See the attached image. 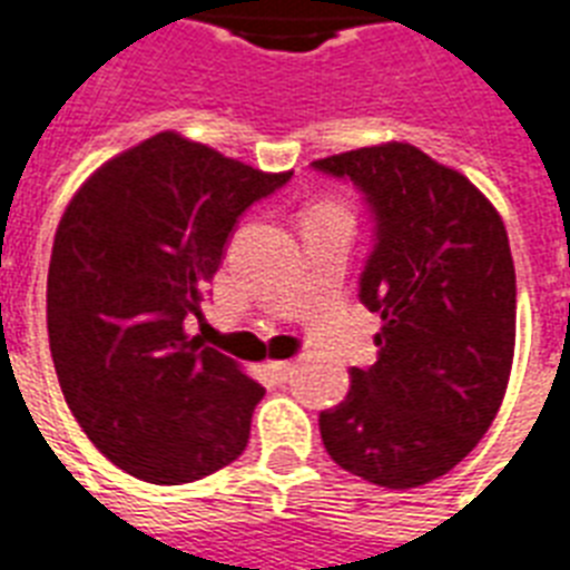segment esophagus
<instances>
[{
	"instance_id": "obj_1",
	"label": "esophagus",
	"mask_w": 570,
	"mask_h": 570,
	"mask_svg": "<svg viewBox=\"0 0 570 570\" xmlns=\"http://www.w3.org/2000/svg\"><path fill=\"white\" fill-rule=\"evenodd\" d=\"M269 372L275 374L277 381L286 383L295 374V363H289V360H277V363H269Z\"/></svg>"
}]
</instances>
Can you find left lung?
<instances>
[{
    "instance_id": "left-lung-1",
    "label": "left lung",
    "mask_w": 570,
    "mask_h": 570,
    "mask_svg": "<svg viewBox=\"0 0 570 570\" xmlns=\"http://www.w3.org/2000/svg\"><path fill=\"white\" fill-rule=\"evenodd\" d=\"M360 189L374 245L360 301L381 313L377 363L351 368L345 401L318 413L336 465L386 489L442 478L474 451L507 392L515 266L489 198L410 142L313 160Z\"/></svg>"
}]
</instances>
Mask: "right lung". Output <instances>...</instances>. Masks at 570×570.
Segmentation results:
<instances>
[{
    "instance_id": "obj_1",
    "label": "right lung",
    "mask_w": 570,
    "mask_h": 570,
    "mask_svg": "<svg viewBox=\"0 0 570 570\" xmlns=\"http://www.w3.org/2000/svg\"><path fill=\"white\" fill-rule=\"evenodd\" d=\"M266 175L164 131L92 173L58 225L46 325L60 392L114 465L157 485L225 469L266 395L184 322L202 316Z\"/></svg>"
}]
</instances>
